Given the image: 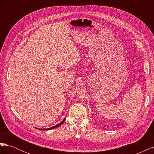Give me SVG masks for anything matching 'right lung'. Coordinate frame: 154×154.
I'll return each instance as SVG.
<instances>
[{
  "label": "right lung",
  "mask_w": 154,
  "mask_h": 154,
  "mask_svg": "<svg viewBox=\"0 0 154 154\" xmlns=\"http://www.w3.org/2000/svg\"><path fill=\"white\" fill-rule=\"evenodd\" d=\"M65 119H66V118H64L63 119V120L62 121V122H60L59 124H58V125H55V126H53V127H51V128H40L39 130H51V129H54V128H57V127H60V125H62V124H63V123L64 122V121H65Z\"/></svg>",
  "instance_id": "right-lung-1"
}]
</instances>
